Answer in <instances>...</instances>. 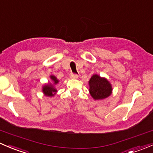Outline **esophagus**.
<instances>
[{
	"label": "esophagus",
	"mask_w": 153,
	"mask_h": 153,
	"mask_svg": "<svg viewBox=\"0 0 153 153\" xmlns=\"http://www.w3.org/2000/svg\"><path fill=\"white\" fill-rule=\"evenodd\" d=\"M70 78H74V79H77V78H78V75H77V74H70Z\"/></svg>",
	"instance_id": "esophagus-1"
}]
</instances>
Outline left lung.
Instances as JSON below:
<instances>
[{"label":"left lung","mask_w":153,"mask_h":153,"mask_svg":"<svg viewBox=\"0 0 153 153\" xmlns=\"http://www.w3.org/2000/svg\"><path fill=\"white\" fill-rule=\"evenodd\" d=\"M89 92L94 100H103L110 96L112 86L109 81L104 77L95 74L89 81Z\"/></svg>","instance_id":"left-lung-1"}]
</instances>
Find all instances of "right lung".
I'll use <instances>...</instances> for the list:
<instances>
[{
    "label": "right lung",
    "mask_w": 153,
    "mask_h": 153,
    "mask_svg": "<svg viewBox=\"0 0 153 153\" xmlns=\"http://www.w3.org/2000/svg\"><path fill=\"white\" fill-rule=\"evenodd\" d=\"M49 78H50V81H49L47 84H44L42 86V92L45 96L52 97L58 92L57 89L55 88V85L58 84L59 80L57 79L56 77L52 75H50Z\"/></svg>",
    "instance_id": "right-lung-1"
}]
</instances>
